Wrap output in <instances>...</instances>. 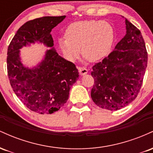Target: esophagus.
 <instances>
[{"label": "esophagus", "instance_id": "34e87169", "mask_svg": "<svg viewBox=\"0 0 153 153\" xmlns=\"http://www.w3.org/2000/svg\"><path fill=\"white\" fill-rule=\"evenodd\" d=\"M78 69L79 73H80V74L81 75H85V74H86V73H88V70L86 69V68H85V67L78 66Z\"/></svg>", "mask_w": 153, "mask_h": 153}]
</instances>
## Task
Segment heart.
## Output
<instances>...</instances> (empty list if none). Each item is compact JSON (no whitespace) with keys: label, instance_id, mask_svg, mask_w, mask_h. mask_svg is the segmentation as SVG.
I'll list each match as a JSON object with an SVG mask.
<instances>
[{"label":"heart","instance_id":"heart-1","mask_svg":"<svg viewBox=\"0 0 153 153\" xmlns=\"http://www.w3.org/2000/svg\"><path fill=\"white\" fill-rule=\"evenodd\" d=\"M115 41L113 26L104 21H82L71 24L65 31V39L59 40V46L67 57L78 58L82 55L91 61L108 56Z\"/></svg>","mask_w":153,"mask_h":153}]
</instances>
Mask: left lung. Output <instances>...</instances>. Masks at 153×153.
<instances>
[{
  "instance_id": "1",
  "label": "left lung",
  "mask_w": 153,
  "mask_h": 153,
  "mask_svg": "<svg viewBox=\"0 0 153 153\" xmlns=\"http://www.w3.org/2000/svg\"><path fill=\"white\" fill-rule=\"evenodd\" d=\"M127 33L115 49L93 66L91 99L105 109L117 111L136 99L143 85L147 52L141 32L125 19Z\"/></svg>"
}]
</instances>
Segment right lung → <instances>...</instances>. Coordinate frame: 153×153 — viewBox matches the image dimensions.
Instances as JSON below:
<instances>
[{
	"label": "right lung",
	"mask_w": 153,
	"mask_h": 153,
	"mask_svg": "<svg viewBox=\"0 0 153 153\" xmlns=\"http://www.w3.org/2000/svg\"><path fill=\"white\" fill-rule=\"evenodd\" d=\"M65 18V16H44L26 22L8 47L7 71L13 91L28 108L41 114H52L64 106L70 89L78 80V71L54 48L47 51L36 68L29 69L21 62L19 49L34 42L53 47L51 31Z\"/></svg>",
	"instance_id": "right-lung-1"
}]
</instances>
